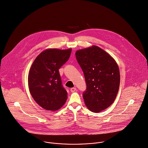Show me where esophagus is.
I'll use <instances>...</instances> for the list:
<instances>
[{"label":"esophagus","mask_w":148,"mask_h":148,"mask_svg":"<svg viewBox=\"0 0 148 148\" xmlns=\"http://www.w3.org/2000/svg\"><path fill=\"white\" fill-rule=\"evenodd\" d=\"M76 91V88H75V87H73V88H71V91L72 92H75V91Z\"/></svg>","instance_id":"1"}]
</instances>
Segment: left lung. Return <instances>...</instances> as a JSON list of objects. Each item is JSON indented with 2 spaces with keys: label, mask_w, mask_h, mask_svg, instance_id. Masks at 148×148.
<instances>
[{
  "label": "left lung",
  "mask_w": 148,
  "mask_h": 148,
  "mask_svg": "<svg viewBox=\"0 0 148 148\" xmlns=\"http://www.w3.org/2000/svg\"><path fill=\"white\" fill-rule=\"evenodd\" d=\"M75 55L85 77L87 88L83 97L86 106L94 112L106 109L119 90L120 73L116 61L97 46L79 50Z\"/></svg>",
  "instance_id": "1"
}]
</instances>
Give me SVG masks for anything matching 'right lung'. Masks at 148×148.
Listing matches in <instances>:
<instances>
[{
    "instance_id": "right-lung-1",
    "label": "right lung",
    "mask_w": 148,
    "mask_h": 148,
    "mask_svg": "<svg viewBox=\"0 0 148 148\" xmlns=\"http://www.w3.org/2000/svg\"><path fill=\"white\" fill-rule=\"evenodd\" d=\"M71 49H48L41 52L34 61L28 76L30 92L43 108L56 111L67 99L58 69L68 60Z\"/></svg>"
}]
</instances>
